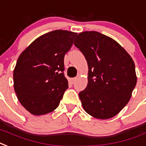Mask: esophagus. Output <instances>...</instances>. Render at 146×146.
Instances as JSON below:
<instances>
[{
	"mask_svg": "<svg viewBox=\"0 0 146 146\" xmlns=\"http://www.w3.org/2000/svg\"><path fill=\"white\" fill-rule=\"evenodd\" d=\"M76 80H77V78H76V77H74V78H71V79H70V82H71L72 84H74V83L76 82Z\"/></svg>",
	"mask_w": 146,
	"mask_h": 146,
	"instance_id": "obj_1",
	"label": "esophagus"
}]
</instances>
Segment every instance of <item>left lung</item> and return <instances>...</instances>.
<instances>
[{
    "mask_svg": "<svg viewBox=\"0 0 146 146\" xmlns=\"http://www.w3.org/2000/svg\"><path fill=\"white\" fill-rule=\"evenodd\" d=\"M75 39L89 70L87 87L79 94L82 106L95 118H111L128 103L136 85L133 59L119 43L100 32H80Z\"/></svg>",
    "mask_w": 146,
    "mask_h": 146,
    "instance_id": "obj_1",
    "label": "left lung"
}]
</instances>
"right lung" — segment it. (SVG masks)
Returning <instances> with one entry per match:
<instances>
[{"mask_svg": "<svg viewBox=\"0 0 146 146\" xmlns=\"http://www.w3.org/2000/svg\"><path fill=\"white\" fill-rule=\"evenodd\" d=\"M77 33L55 30L33 41L19 56L13 73L14 88L22 106L33 115L53 111L68 88L64 56Z\"/></svg>", "mask_w": 146, "mask_h": 146, "instance_id": "1", "label": "right lung"}]
</instances>
